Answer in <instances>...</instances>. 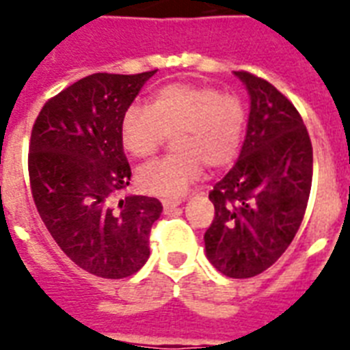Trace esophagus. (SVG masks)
<instances>
[{
    "label": "esophagus",
    "instance_id": "esophagus-1",
    "mask_svg": "<svg viewBox=\"0 0 350 350\" xmlns=\"http://www.w3.org/2000/svg\"><path fill=\"white\" fill-rule=\"evenodd\" d=\"M180 203H181L180 200H163V202H161V205H163L165 213H172L174 208L180 207Z\"/></svg>",
    "mask_w": 350,
    "mask_h": 350
}]
</instances>
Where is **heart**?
I'll use <instances>...</instances> for the list:
<instances>
[{
    "mask_svg": "<svg viewBox=\"0 0 350 350\" xmlns=\"http://www.w3.org/2000/svg\"><path fill=\"white\" fill-rule=\"evenodd\" d=\"M243 101L214 87L169 83L159 87L148 107L131 105L123 112L120 137L129 154L147 158L170 134L176 152L154 159L136 170L143 192L178 198L200 178L203 165L219 170L232 163L241 147Z\"/></svg>",
    "mask_w": 350,
    "mask_h": 350,
    "instance_id": "obj_1",
    "label": "heart"
}]
</instances>
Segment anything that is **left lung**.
<instances>
[{"instance_id": "obj_1", "label": "left lung", "mask_w": 350, "mask_h": 350, "mask_svg": "<svg viewBox=\"0 0 350 350\" xmlns=\"http://www.w3.org/2000/svg\"><path fill=\"white\" fill-rule=\"evenodd\" d=\"M250 96L238 161L208 192L214 219L208 261L229 278H252L287 250L304 221L312 185V143L296 107L267 79L234 72Z\"/></svg>"}]
</instances>
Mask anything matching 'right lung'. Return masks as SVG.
<instances>
[{
	"label": "right lung",
	"instance_id": "1",
	"mask_svg": "<svg viewBox=\"0 0 350 350\" xmlns=\"http://www.w3.org/2000/svg\"><path fill=\"white\" fill-rule=\"evenodd\" d=\"M154 74H90L46 101L32 126L36 208L59 249L94 276L120 280L139 271L163 211L156 198L120 200L131 181L121 116Z\"/></svg>",
	"mask_w": 350,
	"mask_h": 350
}]
</instances>
